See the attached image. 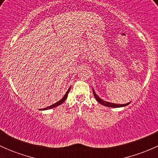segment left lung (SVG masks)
<instances>
[{
    "label": "left lung",
    "instance_id": "1",
    "mask_svg": "<svg viewBox=\"0 0 158 158\" xmlns=\"http://www.w3.org/2000/svg\"><path fill=\"white\" fill-rule=\"evenodd\" d=\"M92 90H93V94H94V96H95V99L98 101V102H99L100 104L103 105V106H107V107H111V108H119V107H124V106H128V105H129V102L126 103V104H123V105L114 104V103L108 102H106V101H104V100L102 99V98H100L98 96V95H96V93L95 92L94 89H92Z\"/></svg>",
    "mask_w": 158,
    "mask_h": 158
}]
</instances>
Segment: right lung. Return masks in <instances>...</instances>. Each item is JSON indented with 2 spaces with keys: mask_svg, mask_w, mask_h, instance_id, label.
<instances>
[{
  "mask_svg": "<svg viewBox=\"0 0 158 158\" xmlns=\"http://www.w3.org/2000/svg\"><path fill=\"white\" fill-rule=\"evenodd\" d=\"M70 89H71V88H69V89H68V91H67V92H66V93L65 94V95L63 97V98H62L61 100H60V101H59V102H57L55 103V104H53V105H52V106H49V107L45 108V109H44L43 110H47V109H52V108H55V107H56V106H60V105H61L62 103H63V102H64L65 100L66 99V98H67L68 93H69Z\"/></svg>",
  "mask_w": 158,
  "mask_h": 158,
  "instance_id": "add662e5",
  "label": "right lung"
}]
</instances>
